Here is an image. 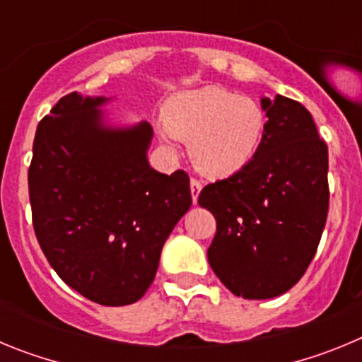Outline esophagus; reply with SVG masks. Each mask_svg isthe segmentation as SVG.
<instances>
[{"mask_svg": "<svg viewBox=\"0 0 362 362\" xmlns=\"http://www.w3.org/2000/svg\"><path fill=\"white\" fill-rule=\"evenodd\" d=\"M201 187H203V185H201L199 179H196V177L190 179V194H192V201H194V203H197V197H199Z\"/></svg>", "mask_w": 362, "mask_h": 362, "instance_id": "1", "label": "esophagus"}]
</instances>
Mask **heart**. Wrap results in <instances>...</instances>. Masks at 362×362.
<instances>
[{
  "label": "heart",
  "instance_id": "1",
  "mask_svg": "<svg viewBox=\"0 0 362 362\" xmlns=\"http://www.w3.org/2000/svg\"><path fill=\"white\" fill-rule=\"evenodd\" d=\"M163 136L187 141L194 166L209 177H228L246 168L268 129L263 105L221 86L179 92L163 107Z\"/></svg>",
  "mask_w": 362,
  "mask_h": 362
}]
</instances>
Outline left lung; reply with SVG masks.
Returning a JSON list of instances; mask_svg holds the SVG:
<instances>
[{"label": "left lung", "mask_w": 362, "mask_h": 362, "mask_svg": "<svg viewBox=\"0 0 362 362\" xmlns=\"http://www.w3.org/2000/svg\"><path fill=\"white\" fill-rule=\"evenodd\" d=\"M261 105L268 129L254 161L206 185L197 199L217 223L210 267L245 299L277 297L305 276L330 203L328 146L312 114L284 95Z\"/></svg>", "instance_id": "left-lung-1"}]
</instances>
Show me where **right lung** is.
I'll return each mask as SVG.
<instances>
[{"label": "right lung", "instance_id": "right-lung-1", "mask_svg": "<svg viewBox=\"0 0 362 362\" xmlns=\"http://www.w3.org/2000/svg\"><path fill=\"white\" fill-rule=\"evenodd\" d=\"M105 101L72 92L40 121L28 196L37 243L57 276L86 299L123 306L152 284L166 238L190 209V179L148 165V123L105 127Z\"/></svg>", "mask_w": 362, "mask_h": 362}]
</instances>
